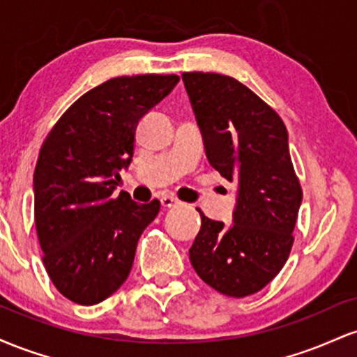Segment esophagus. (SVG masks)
I'll return each instance as SVG.
<instances>
[{"instance_id": "esophagus-1", "label": "esophagus", "mask_w": 357, "mask_h": 357, "mask_svg": "<svg viewBox=\"0 0 357 357\" xmlns=\"http://www.w3.org/2000/svg\"><path fill=\"white\" fill-rule=\"evenodd\" d=\"M161 204L165 208H174V206H178V204H181V202H179L178 198H174V196H162Z\"/></svg>"}]
</instances>
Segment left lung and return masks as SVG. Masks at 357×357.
Returning a JSON list of instances; mask_svg holds the SVG:
<instances>
[{"mask_svg": "<svg viewBox=\"0 0 357 357\" xmlns=\"http://www.w3.org/2000/svg\"><path fill=\"white\" fill-rule=\"evenodd\" d=\"M184 87L210 165L236 181L233 223L203 215L190 260L203 282L230 297L264 289L292 248L302 190L278 114L233 77L186 72Z\"/></svg>", "mask_w": 357, "mask_h": 357, "instance_id": "8db88e82", "label": "left lung"}]
</instances>
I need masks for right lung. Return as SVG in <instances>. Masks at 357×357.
<instances>
[{
    "mask_svg": "<svg viewBox=\"0 0 357 357\" xmlns=\"http://www.w3.org/2000/svg\"><path fill=\"white\" fill-rule=\"evenodd\" d=\"M178 82L153 73L104 82L65 110L40 149L33 191L43 265L75 304H99L124 284L139 236L158 216V199L139 204L114 190L132 161L139 121Z\"/></svg>",
    "mask_w": 357,
    "mask_h": 357,
    "instance_id": "obj_1",
    "label": "right lung"
}]
</instances>
